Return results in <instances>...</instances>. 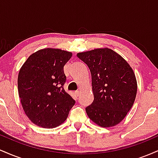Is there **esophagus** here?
Masks as SVG:
<instances>
[{
  "instance_id": "34e87169",
  "label": "esophagus",
  "mask_w": 158,
  "mask_h": 158,
  "mask_svg": "<svg viewBox=\"0 0 158 158\" xmlns=\"http://www.w3.org/2000/svg\"><path fill=\"white\" fill-rule=\"evenodd\" d=\"M75 94H77V96H79V94H80V91H79V90H76Z\"/></svg>"
}]
</instances>
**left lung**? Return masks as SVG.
Listing matches in <instances>:
<instances>
[{
    "label": "left lung",
    "mask_w": 158,
    "mask_h": 158,
    "mask_svg": "<svg viewBox=\"0 0 158 158\" xmlns=\"http://www.w3.org/2000/svg\"><path fill=\"white\" fill-rule=\"evenodd\" d=\"M77 56L91 73L94 99L85 108L88 117L102 128L117 126L126 117L137 95V79L131 67L107 48L79 52Z\"/></svg>",
    "instance_id": "1"
}]
</instances>
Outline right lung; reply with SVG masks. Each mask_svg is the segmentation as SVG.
I'll return each instance as SVG.
<instances>
[{
	"instance_id": "obj_1",
	"label": "right lung",
	"mask_w": 158,
	"mask_h": 158,
	"mask_svg": "<svg viewBox=\"0 0 158 158\" xmlns=\"http://www.w3.org/2000/svg\"><path fill=\"white\" fill-rule=\"evenodd\" d=\"M72 52L45 48L31 54L18 77V89L26 115L36 126L50 128L68 118L75 100L64 89V66Z\"/></svg>"
}]
</instances>
